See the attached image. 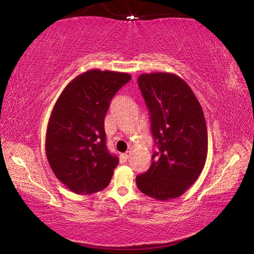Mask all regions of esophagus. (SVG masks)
<instances>
[{
	"mask_svg": "<svg viewBox=\"0 0 254 254\" xmlns=\"http://www.w3.org/2000/svg\"><path fill=\"white\" fill-rule=\"evenodd\" d=\"M129 153H130V152H126V153H123V154H121V156H120V160H121V163H122V164H123V163H126V162H127L128 157H129Z\"/></svg>",
	"mask_w": 254,
	"mask_h": 254,
	"instance_id": "34e87169",
	"label": "esophagus"
}]
</instances>
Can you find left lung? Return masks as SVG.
Instances as JSON below:
<instances>
[{
	"label": "left lung",
	"instance_id": "1",
	"mask_svg": "<svg viewBox=\"0 0 254 254\" xmlns=\"http://www.w3.org/2000/svg\"><path fill=\"white\" fill-rule=\"evenodd\" d=\"M138 86L148 106L157 151L138 189L151 198H178L203 170L207 155L206 123L198 99L182 78L170 72L142 74Z\"/></svg>",
	"mask_w": 254,
	"mask_h": 254
}]
</instances>
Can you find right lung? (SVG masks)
I'll list each match as a JSON object with an SVG mask.
<instances>
[{
	"label": "right lung",
	"mask_w": 254,
	"mask_h": 254,
	"mask_svg": "<svg viewBox=\"0 0 254 254\" xmlns=\"http://www.w3.org/2000/svg\"><path fill=\"white\" fill-rule=\"evenodd\" d=\"M131 79L127 72L91 69L74 78L51 113L46 136L49 164L77 194L108 187L118 157L105 143L104 118L113 97Z\"/></svg>",
	"instance_id": "right-lung-1"
}]
</instances>
